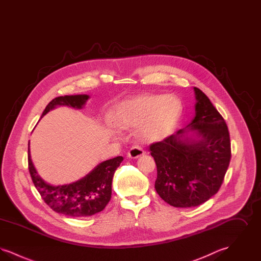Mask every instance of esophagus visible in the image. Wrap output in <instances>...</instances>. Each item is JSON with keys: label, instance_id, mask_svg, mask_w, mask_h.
I'll list each match as a JSON object with an SVG mask.
<instances>
[{"label": "esophagus", "instance_id": "34e87169", "mask_svg": "<svg viewBox=\"0 0 261 261\" xmlns=\"http://www.w3.org/2000/svg\"><path fill=\"white\" fill-rule=\"evenodd\" d=\"M145 153L144 149H141L140 147H132L131 149H129L128 153H127V156L129 159H138L140 158L141 155H143Z\"/></svg>", "mask_w": 261, "mask_h": 261}]
</instances>
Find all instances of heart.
Here are the masks:
<instances>
[{
	"instance_id": "1",
	"label": "heart",
	"mask_w": 261,
	"mask_h": 261,
	"mask_svg": "<svg viewBox=\"0 0 261 261\" xmlns=\"http://www.w3.org/2000/svg\"><path fill=\"white\" fill-rule=\"evenodd\" d=\"M183 110L174 95H141L125 99L113 112L114 123L120 128H137L145 142H159L169 136Z\"/></svg>"
}]
</instances>
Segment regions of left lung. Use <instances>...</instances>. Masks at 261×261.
Returning a JSON list of instances; mask_svg holds the SVG:
<instances>
[{"label": "left lung", "instance_id": "8db88e82", "mask_svg": "<svg viewBox=\"0 0 261 261\" xmlns=\"http://www.w3.org/2000/svg\"><path fill=\"white\" fill-rule=\"evenodd\" d=\"M195 117L185 128L150 145L158 178L154 188L175 207L205 202L222 185L231 160L228 127L211 99L194 87ZM194 130L193 135L187 132Z\"/></svg>", "mask_w": 261, "mask_h": 261}]
</instances>
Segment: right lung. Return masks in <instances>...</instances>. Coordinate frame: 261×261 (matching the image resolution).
<instances>
[{"mask_svg":"<svg viewBox=\"0 0 261 261\" xmlns=\"http://www.w3.org/2000/svg\"><path fill=\"white\" fill-rule=\"evenodd\" d=\"M89 98L88 95L55 98L48 103L41 118L61 106L81 110ZM122 161V156H116L99 163L90 173L76 182L54 186L44 181L37 173L31 160L28 145V169L39 194L53 211L71 217L91 216L107 206L112 198L113 174Z\"/></svg>","mask_w":261,"mask_h":261,"instance_id":"obj_1","label":"right lung"}]
</instances>
